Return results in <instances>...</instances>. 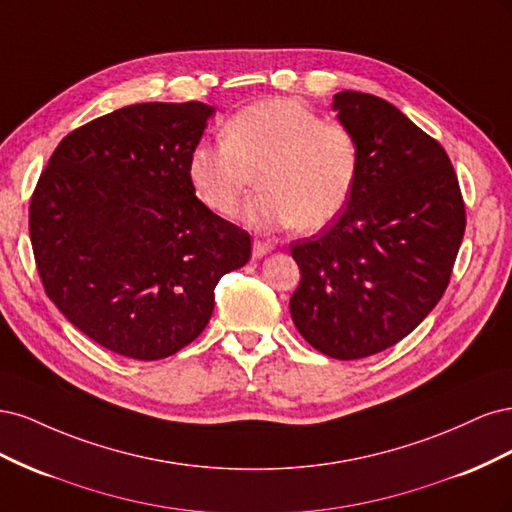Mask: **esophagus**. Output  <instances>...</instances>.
<instances>
[{
    "mask_svg": "<svg viewBox=\"0 0 512 512\" xmlns=\"http://www.w3.org/2000/svg\"><path fill=\"white\" fill-rule=\"evenodd\" d=\"M273 243L271 241H260V239H256L254 241V250H252V254H254V258H262V256H267L269 252H273Z\"/></svg>",
    "mask_w": 512,
    "mask_h": 512,
    "instance_id": "1",
    "label": "esophagus"
}]
</instances>
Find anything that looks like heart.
Returning <instances> with one entry per match:
<instances>
[{"instance_id":"b5f03b06","label":"heart","mask_w":512,"mask_h":512,"mask_svg":"<svg viewBox=\"0 0 512 512\" xmlns=\"http://www.w3.org/2000/svg\"><path fill=\"white\" fill-rule=\"evenodd\" d=\"M361 173L354 132L324 121L299 100L273 98L241 108L222 130V143H198L188 158V179L200 203L230 218L252 192L247 207L254 226L320 230L348 205Z\"/></svg>"}]
</instances>
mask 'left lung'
<instances>
[{
	"instance_id": "1",
	"label": "left lung",
	"mask_w": 512,
	"mask_h": 512,
	"mask_svg": "<svg viewBox=\"0 0 512 512\" xmlns=\"http://www.w3.org/2000/svg\"><path fill=\"white\" fill-rule=\"evenodd\" d=\"M361 147L346 209L312 239L290 243L301 282L290 297L299 333L339 361L395 346L438 305L466 230L444 147L382 98L333 96Z\"/></svg>"
}]
</instances>
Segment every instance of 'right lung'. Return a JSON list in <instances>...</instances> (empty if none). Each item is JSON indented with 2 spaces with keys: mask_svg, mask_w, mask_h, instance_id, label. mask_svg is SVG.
Here are the masks:
<instances>
[{
  "mask_svg": "<svg viewBox=\"0 0 512 512\" xmlns=\"http://www.w3.org/2000/svg\"><path fill=\"white\" fill-rule=\"evenodd\" d=\"M215 108L123 106L70 132L29 203V237L49 299L76 329L128 359L192 344L220 277L252 239L196 198L190 151Z\"/></svg>",
  "mask_w": 512,
  "mask_h": 512,
  "instance_id": "right-lung-1",
  "label": "right lung"
}]
</instances>
